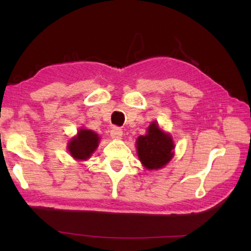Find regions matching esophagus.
Wrapping results in <instances>:
<instances>
[{"label": "esophagus", "mask_w": 251, "mask_h": 251, "mask_svg": "<svg viewBox=\"0 0 251 251\" xmlns=\"http://www.w3.org/2000/svg\"><path fill=\"white\" fill-rule=\"evenodd\" d=\"M110 136H112V138H115V139L122 138L123 129L120 128V127H117V126H114L113 128L110 129Z\"/></svg>", "instance_id": "34e87169"}]
</instances>
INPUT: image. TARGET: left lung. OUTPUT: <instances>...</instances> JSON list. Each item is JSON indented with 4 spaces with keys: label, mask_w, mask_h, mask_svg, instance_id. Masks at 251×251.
I'll return each mask as SVG.
<instances>
[{
    "label": "left lung",
    "mask_w": 251,
    "mask_h": 251,
    "mask_svg": "<svg viewBox=\"0 0 251 251\" xmlns=\"http://www.w3.org/2000/svg\"><path fill=\"white\" fill-rule=\"evenodd\" d=\"M173 150L172 137L161 131L156 123H151L146 135L137 138L139 160L147 169H158L165 166L172 159Z\"/></svg>",
    "instance_id": "1"
}]
</instances>
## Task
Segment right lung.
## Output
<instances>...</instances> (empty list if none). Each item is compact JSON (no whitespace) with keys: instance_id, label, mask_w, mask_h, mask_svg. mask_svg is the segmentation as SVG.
I'll return each mask as SVG.
<instances>
[{"instance_id":"obj_1","label":"right lung","mask_w":251,"mask_h":251,"mask_svg":"<svg viewBox=\"0 0 251 251\" xmlns=\"http://www.w3.org/2000/svg\"><path fill=\"white\" fill-rule=\"evenodd\" d=\"M99 135L88 129H80L70 142L69 151L76 159H87L99 146Z\"/></svg>"}]
</instances>
